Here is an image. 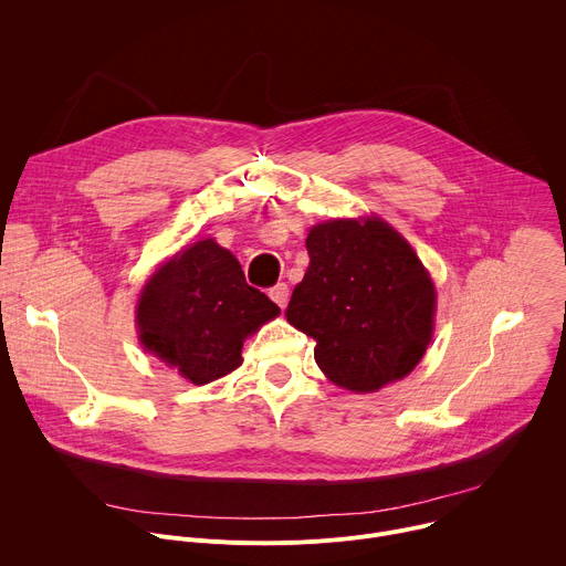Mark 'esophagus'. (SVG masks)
I'll return each mask as SVG.
<instances>
[{
    "label": "esophagus",
    "instance_id": "obj_1",
    "mask_svg": "<svg viewBox=\"0 0 566 566\" xmlns=\"http://www.w3.org/2000/svg\"><path fill=\"white\" fill-rule=\"evenodd\" d=\"M269 297L280 306L284 308L286 302H289V286L282 282V284H275L271 291H269Z\"/></svg>",
    "mask_w": 566,
    "mask_h": 566
}]
</instances>
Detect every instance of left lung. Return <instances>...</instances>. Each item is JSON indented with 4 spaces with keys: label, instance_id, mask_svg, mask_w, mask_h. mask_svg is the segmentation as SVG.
<instances>
[{
    "label": "left lung",
    "instance_id": "8db88e82",
    "mask_svg": "<svg viewBox=\"0 0 566 566\" xmlns=\"http://www.w3.org/2000/svg\"><path fill=\"white\" fill-rule=\"evenodd\" d=\"M308 269L286 319L315 340V363L349 391H378L423 358L437 291L415 249L378 217L332 219L306 237Z\"/></svg>",
    "mask_w": 566,
    "mask_h": 566
}]
</instances>
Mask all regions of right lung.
<instances>
[{
    "label": "right lung",
    "mask_w": 566,
    "mask_h": 566,
    "mask_svg": "<svg viewBox=\"0 0 566 566\" xmlns=\"http://www.w3.org/2000/svg\"><path fill=\"white\" fill-rule=\"evenodd\" d=\"M275 315L277 304L247 284L237 258L201 239L147 280L136 325L147 352L206 385L237 369L244 340Z\"/></svg>",
    "instance_id": "obj_1"
}]
</instances>
